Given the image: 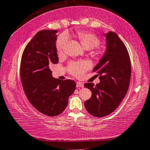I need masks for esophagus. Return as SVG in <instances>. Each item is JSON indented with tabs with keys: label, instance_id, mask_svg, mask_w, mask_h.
I'll return each instance as SVG.
<instances>
[{
	"label": "esophagus",
	"instance_id": "34e87169",
	"mask_svg": "<svg viewBox=\"0 0 150 150\" xmlns=\"http://www.w3.org/2000/svg\"><path fill=\"white\" fill-rule=\"evenodd\" d=\"M76 86H77V88H83V83H81V82H79L77 81V83H76Z\"/></svg>",
	"mask_w": 150,
	"mask_h": 150
}]
</instances>
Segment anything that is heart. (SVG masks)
<instances>
[{"mask_svg": "<svg viewBox=\"0 0 150 150\" xmlns=\"http://www.w3.org/2000/svg\"><path fill=\"white\" fill-rule=\"evenodd\" d=\"M77 38L81 42V45L84 48L87 50H91L96 47L100 44V40L97 36L94 34L88 32V31H79L77 33ZM69 41V35L67 33H62L59 36L56 41V47L57 52L60 53L64 50L66 46L67 42ZM96 54L100 53V51L97 50ZM91 67V64L87 61H82V62H72L69 67V71L71 74L79 77L84 74L88 69Z\"/></svg>", "mask_w": 150, "mask_h": 150, "instance_id": "heart-1", "label": "heart"}]
</instances>
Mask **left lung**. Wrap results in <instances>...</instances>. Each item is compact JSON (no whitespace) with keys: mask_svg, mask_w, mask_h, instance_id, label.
I'll return each instance as SVG.
<instances>
[{"mask_svg":"<svg viewBox=\"0 0 150 150\" xmlns=\"http://www.w3.org/2000/svg\"><path fill=\"white\" fill-rule=\"evenodd\" d=\"M106 36L107 49L93 72L99 75L100 83H86L92 96L84 102L88 112L94 117L110 114L119 106L127 93L131 76L130 56L122 40L115 32Z\"/></svg>","mask_w":150,"mask_h":150,"instance_id":"8db88e82","label":"left lung"}]
</instances>
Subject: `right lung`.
I'll list each match as a JSON object with an SVG mask.
<instances>
[{
  "instance_id": "obj_1",
  "label": "right lung",
  "mask_w": 150,
  "mask_h": 150,
  "mask_svg": "<svg viewBox=\"0 0 150 150\" xmlns=\"http://www.w3.org/2000/svg\"><path fill=\"white\" fill-rule=\"evenodd\" d=\"M55 30L39 31L26 46L20 64L23 89L35 108L48 116L62 113L69 96L76 88L75 81H61L52 75L50 67L58 62Z\"/></svg>"
}]
</instances>
